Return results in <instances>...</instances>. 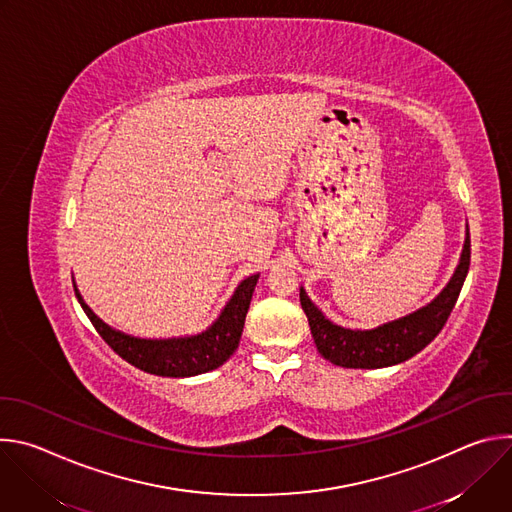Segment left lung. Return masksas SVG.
I'll return each instance as SVG.
<instances>
[{"instance_id":"obj_1","label":"left lung","mask_w":512,"mask_h":512,"mask_svg":"<svg viewBox=\"0 0 512 512\" xmlns=\"http://www.w3.org/2000/svg\"><path fill=\"white\" fill-rule=\"evenodd\" d=\"M470 267V231L466 233L460 265L444 287V291L425 308L383 324L375 330H348L332 324L310 302L306 291L300 289V302L308 316V324L318 346V352L336 367L346 369H383L399 364L421 352L446 326L464 279Z\"/></svg>"}]
</instances>
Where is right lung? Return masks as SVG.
Instances as JSON below:
<instances>
[{
  "instance_id": "1",
  "label": "right lung",
  "mask_w": 512,
  "mask_h": 512,
  "mask_svg": "<svg viewBox=\"0 0 512 512\" xmlns=\"http://www.w3.org/2000/svg\"><path fill=\"white\" fill-rule=\"evenodd\" d=\"M257 279L259 275H251L237 287L221 318L206 332L174 340H141L121 334L91 312L77 289L75 294L101 338L133 367L158 377H194L221 367L237 350Z\"/></svg>"
}]
</instances>
